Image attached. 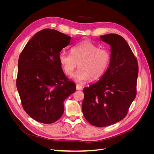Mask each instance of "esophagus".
Here are the masks:
<instances>
[{
    "instance_id": "esophagus-1",
    "label": "esophagus",
    "mask_w": 154,
    "mask_h": 154,
    "mask_svg": "<svg viewBox=\"0 0 154 154\" xmlns=\"http://www.w3.org/2000/svg\"><path fill=\"white\" fill-rule=\"evenodd\" d=\"M76 89L78 90V91L82 90V86L80 85H79V84H77L76 85Z\"/></svg>"
}]
</instances>
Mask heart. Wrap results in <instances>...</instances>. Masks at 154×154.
I'll return each mask as SVG.
<instances>
[{
    "mask_svg": "<svg viewBox=\"0 0 154 154\" xmlns=\"http://www.w3.org/2000/svg\"><path fill=\"white\" fill-rule=\"evenodd\" d=\"M71 54L60 52L59 61L64 72L72 76L79 64L80 69L73 79L79 83H84L91 78L93 80L102 77L108 69L111 56L109 51L90 40H85L71 48Z\"/></svg>",
    "mask_w": 154,
    "mask_h": 154,
    "instance_id": "heart-1",
    "label": "heart"
}]
</instances>
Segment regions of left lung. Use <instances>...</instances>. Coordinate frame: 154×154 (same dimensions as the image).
Instances as JSON below:
<instances>
[{"label": "left lung", "instance_id": "1", "mask_svg": "<svg viewBox=\"0 0 154 154\" xmlns=\"http://www.w3.org/2000/svg\"><path fill=\"white\" fill-rule=\"evenodd\" d=\"M110 45L111 59L97 82L84 88L83 114L91 125H111L122 120L137 94L139 66L126 40L116 34L100 37Z\"/></svg>", "mask_w": 154, "mask_h": 154}]
</instances>
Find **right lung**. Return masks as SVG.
Masks as SVG:
<instances>
[{
	"mask_svg": "<svg viewBox=\"0 0 154 154\" xmlns=\"http://www.w3.org/2000/svg\"><path fill=\"white\" fill-rule=\"evenodd\" d=\"M71 37L45 29L34 35L21 52L16 85L23 109L38 122L52 124L64 112L63 101L76 85L64 74L59 61Z\"/></svg>",
	"mask_w": 154,
	"mask_h": 154,
	"instance_id": "right-lung-1",
	"label": "right lung"
}]
</instances>
